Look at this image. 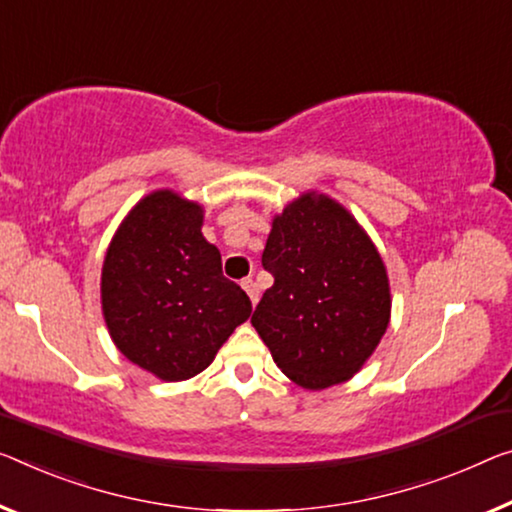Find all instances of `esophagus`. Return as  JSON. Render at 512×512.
<instances>
[{"mask_svg":"<svg viewBox=\"0 0 512 512\" xmlns=\"http://www.w3.org/2000/svg\"><path fill=\"white\" fill-rule=\"evenodd\" d=\"M242 288H245V293L249 295V300H251V304H256L258 302V286H256V281L251 279V277H247V279H242V283H240Z\"/></svg>","mask_w":512,"mask_h":512,"instance_id":"34e87169","label":"esophagus"}]
</instances>
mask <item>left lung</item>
Masks as SVG:
<instances>
[{
    "instance_id": "obj_1",
    "label": "left lung",
    "mask_w": 512,
    "mask_h": 512,
    "mask_svg": "<svg viewBox=\"0 0 512 512\" xmlns=\"http://www.w3.org/2000/svg\"><path fill=\"white\" fill-rule=\"evenodd\" d=\"M272 274L251 325L290 380L327 389L350 380L387 332L391 295L368 235L325 194L274 217L263 251Z\"/></svg>"
}]
</instances>
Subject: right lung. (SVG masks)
Masks as SVG:
<instances>
[{"instance_id":"1","label":"right lung","mask_w":512,"mask_h":512,"mask_svg":"<svg viewBox=\"0 0 512 512\" xmlns=\"http://www.w3.org/2000/svg\"><path fill=\"white\" fill-rule=\"evenodd\" d=\"M203 210L160 190L141 199L116 231L102 265V313L132 364L160 380H190L210 366L251 316L222 254L201 233Z\"/></svg>"}]
</instances>
